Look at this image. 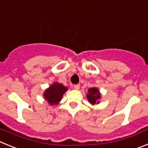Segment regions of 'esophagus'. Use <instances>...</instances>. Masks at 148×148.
<instances>
[{
    "instance_id": "34e87169",
    "label": "esophagus",
    "mask_w": 148,
    "mask_h": 148,
    "mask_svg": "<svg viewBox=\"0 0 148 148\" xmlns=\"http://www.w3.org/2000/svg\"><path fill=\"white\" fill-rule=\"evenodd\" d=\"M79 87H80V86H79V84H77V85H74V88L75 89V90H79Z\"/></svg>"
}]
</instances>
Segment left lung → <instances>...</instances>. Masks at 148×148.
Instances as JSON below:
<instances>
[{
	"label": "left lung",
	"instance_id": "left-lung-1",
	"mask_svg": "<svg viewBox=\"0 0 148 148\" xmlns=\"http://www.w3.org/2000/svg\"><path fill=\"white\" fill-rule=\"evenodd\" d=\"M87 99L91 105H96L99 103V99H101V94L99 90L97 88L93 87L88 90V94L86 95Z\"/></svg>",
	"mask_w": 148,
	"mask_h": 148
}]
</instances>
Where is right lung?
<instances>
[{
	"mask_svg": "<svg viewBox=\"0 0 148 148\" xmlns=\"http://www.w3.org/2000/svg\"><path fill=\"white\" fill-rule=\"evenodd\" d=\"M68 88L62 84L54 82L44 90L43 97L50 106L58 105L61 101L62 96L67 91Z\"/></svg>",
	"mask_w": 148,
	"mask_h": 148,
	"instance_id": "right-lung-1",
	"label": "right lung"
}]
</instances>
